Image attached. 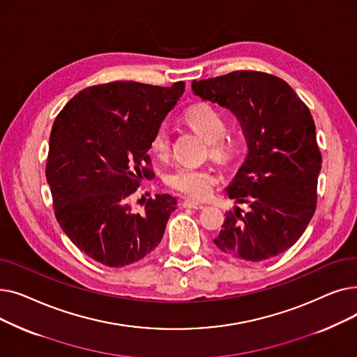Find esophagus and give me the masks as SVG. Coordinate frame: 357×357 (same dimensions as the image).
<instances>
[{"instance_id":"esophagus-1","label":"esophagus","mask_w":357,"mask_h":357,"mask_svg":"<svg viewBox=\"0 0 357 357\" xmlns=\"http://www.w3.org/2000/svg\"><path fill=\"white\" fill-rule=\"evenodd\" d=\"M183 207L185 208H192V210H201V208L205 207V204L201 202V201L192 199V198H186V199H183Z\"/></svg>"}]
</instances>
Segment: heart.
Returning a JSON list of instances; mask_svg holds the SVG:
<instances>
[{"instance_id":"obj_1","label":"heart","mask_w":357,"mask_h":357,"mask_svg":"<svg viewBox=\"0 0 357 357\" xmlns=\"http://www.w3.org/2000/svg\"><path fill=\"white\" fill-rule=\"evenodd\" d=\"M183 121L208 142L210 155L218 160H229L234 155V143L226 136V117L222 112L207 102L190 107L185 111ZM171 137L166 126H159L150 140V150L160 159L169 155ZM167 183L176 191L192 198L207 197L215 185V176L205 167L179 166L167 176Z\"/></svg>"}]
</instances>
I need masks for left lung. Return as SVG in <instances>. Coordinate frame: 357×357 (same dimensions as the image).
Returning <instances> with one entry per match:
<instances>
[{
	"label": "left lung",
	"mask_w": 357,
	"mask_h": 357,
	"mask_svg": "<svg viewBox=\"0 0 357 357\" xmlns=\"http://www.w3.org/2000/svg\"><path fill=\"white\" fill-rule=\"evenodd\" d=\"M204 101L230 109L248 140V156L226 188L237 204L226 211L215 246L248 261L288 250L315 211L321 171L308 107L280 78L255 70L192 81Z\"/></svg>",
	"instance_id": "8db88e82"
}]
</instances>
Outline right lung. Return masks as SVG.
Here are the masks:
<instances>
[{
	"mask_svg": "<svg viewBox=\"0 0 357 357\" xmlns=\"http://www.w3.org/2000/svg\"><path fill=\"white\" fill-rule=\"evenodd\" d=\"M185 89L109 82L79 91L56 117L46 179L54 215L81 252L109 268L142 260L160 243L176 198L158 194L136 213L130 204L143 176L155 130Z\"/></svg>",
	"mask_w": 357,
	"mask_h": 357,
	"instance_id": "add662e5",
	"label": "right lung"
}]
</instances>
